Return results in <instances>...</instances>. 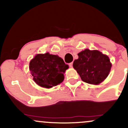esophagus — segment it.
Listing matches in <instances>:
<instances>
[{"instance_id": "obj_1", "label": "esophagus", "mask_w": 128, "mask_h": 128, "mask_svg": "<svg viewBox=\"0 0 128 128\" xmlns=\"http://www.w3.org/2000/svg\"><path fill=\"white\" fill-rule=\"evenodd\" d=\"M68 65H69V67H73V62H70V64H68Z\"/></svg>"}]
</instances>
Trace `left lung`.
I'll list each match as a JSON object with an SVG mask.
<instances>
[{"mask_svg":"<svg viewBox=\"0 0 128 128\" xmlns=\"http://www.w3.org/2000/svg\"><path fill=\"white\" fill-rule=\"evenodd\" d=\"M79 58L73 62V68L85 82L97 85L109 74L111 64L108 56L98 50L86 49L78 54Z\"/></svg>","mask_w":128,"mask_h":128,"instance_id":"1","label":"left lung"}]
</instances>
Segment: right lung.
Returning a JSON list of instances; mask_svg holds the SVG:
<instances>
[{
  "mask_svg": "<svg viewBox=\"0 0 128 128\" xmlns=\"http://www.w3.org/2000/svg\"><path fill=\"white\" fill-rule=\"evenodd\" d=\"M68 68L64 60L49 53L38 54L29 63V70L36 84L42 87L57 86L64 80V73Z\"/></svg>",
  "mask_w": 128,
  "mask_h": 128,
  "instance_id": "add662e5",
  "label": "right lung"
}]
</instances>
